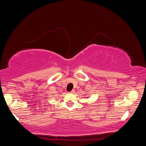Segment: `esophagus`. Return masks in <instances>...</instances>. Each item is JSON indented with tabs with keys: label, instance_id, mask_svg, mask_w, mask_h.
<instances>
[{
	"label": "esophagus",
	"instance_id": "1",
	"mask_svg": "<svg viewBox=\"0 0 146 146\" xmlns=\"http://www.w3.org/2000/svg\"><path fill=\"white\" fill-rule=\"evenodd\" d=\"M75 92V90H72L71 91H70V93H74V92Z\"/></svg>",
	"mask_w": 146,
	"mask_h": 146
}]
</instances>
